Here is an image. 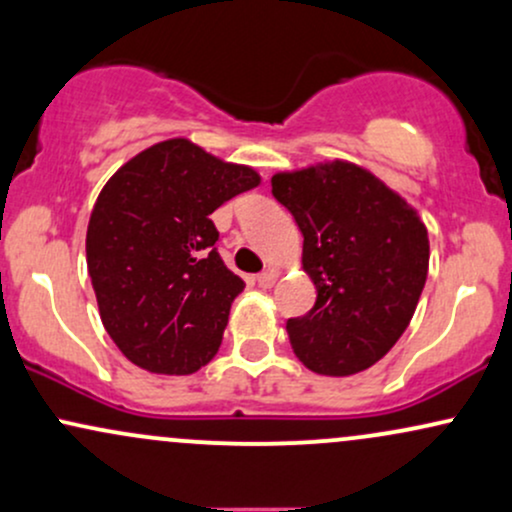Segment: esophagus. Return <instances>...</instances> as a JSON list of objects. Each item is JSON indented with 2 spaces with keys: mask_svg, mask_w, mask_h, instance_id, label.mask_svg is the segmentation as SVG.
I'll return each instance as SVG.
<instances>
[{
  "mask_svg": "<svg viewBox=\"0 0 512 512\" xmlns=\"http://www.w3.org/2000/svg\"><path fill=\"white\" fill-rule=\"evenodd\" d=\"M274 284H276V272H274V269L257 274V286H260V289H272Z\"/></svg>",
  "mask_w": 512,
  "mask_h": 512,
  "instance_id": "1",
  "label": "esophagus"
}]
</instances>
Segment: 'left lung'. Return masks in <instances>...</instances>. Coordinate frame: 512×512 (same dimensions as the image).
I'll return each instance as SVG.
<instances>
[{
    "instance_id": "1",
    "label": "left lung",
    "mask_w": 512,
    "mask_h": 512,
    "mask_svg": "<svg viewBox=\"0 0 512 512\" xmlns=\"http://www.w3.org/2000/svg\"><path fill=\"white\" fill-rule=\"evenodd\" d=\"M272 195L303 233L317 298L286 322L293 354L320 375L378 363L409 327L428 274L424 221L395 190L349 161L276 173Z\"/></svg>"
}]
</instances>
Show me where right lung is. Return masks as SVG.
Listing matches in <instances>:
<instances>
[{
	"label": "right lung",
	"mask_w": 512,
	"mask_h": 512,
	"mask_svg": "<svg viewBox=\"0 0 512 512\" xmlns=\"http://www.w3.org/2000/svg\"><path fill=\"white\" fill-rule=\"evenodd\" d=\"M260 185L190 139L158 142L105 182L86 231V264L105 332L134 366L190 375L214 358L245 289L216 252L223 202Z\"/></svg>",
	"instance_id": "add662e5"
}]
</instances>
